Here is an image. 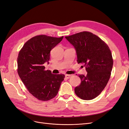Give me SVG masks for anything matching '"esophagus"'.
<instances>
[{
	"instance_id": "1",
	"label": "esophagus",
	"mask_w": 129,
	"mask_h": 129,
	"mask_svg": "<svg viewBox=\"0 0 129 129\" xmlns=\"http://www.w3.org/2000/svg\"><path fill=\"white\" fill-rule=\"evenodd\" d=\"M71 76H72V75H65V77H66V78L68 79V78H69L71 77Z\"/></svg>"
}]
</instances>
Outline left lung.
I'll return each mask as SVG.
<instances>
[{"label":"left lung","instance_id":"obj_1","mask_svg":"<svg viewBox=\"0 0 129 129\" xmlns=\"http://www.w3.org/2000/svg\"><path fill=\"white\" fill-rule=\"evenodd\" d=\"M65 38L76 50L78 63H83L87 73L86 76L78 75L81 83L75 87V94L83 100L94 99L103 91L110 77L113 60L109 48L90 32H81Z\"/></svg>","mask_w":129,"mask_h":129}]
</instances>
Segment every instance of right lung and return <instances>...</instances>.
Segmentation results:
<instances>
[{
    "mask_svg": "<svg viewBox=\"0 0 129 129\" xmlns=\"http://www.w3.org/2000/svg\"><path fill=\"white\" fill-rule=\"evenodd\" d=\"M63 38L43 35L35 36L24 44L17 56L19 76L29 93L39 100L54 98L64 79L63 74H53L45 70L44 66L48 63L50 51Z\"/></svg>",
    "mask_w": 129,
    "mask_h": 129,
    "instance_id": "add662e5",
    "label": "right lung"
}]
</instances>
